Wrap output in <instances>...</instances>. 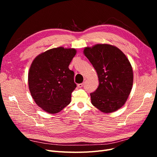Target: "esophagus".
Segmentation results:
<instances>
[{
  "instance_id": "1",
  "label": "esophagus",
  "mask_w": 157,
  "mask_h": 157,
  "mask_svg": "<svg viewBox=\"0 0 157 157\" xmlns=\"http://www.w3.org/2000/svg\"><path fill=\"white\" fill-rule=\"evenodd\" d=\"M86 79H84V82H82V83H80V84H78V86L79 87V88H82L83 86H84V84H85V82H86Z\"/></svg>"
}]
</instances>
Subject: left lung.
Wrapping results in <instances>:
<instances>
[{
    "instance_id": "8db88e82",
    "label": "left lung",
    "mask_w": 157,
    "mask_h": 157,
    "mask_svg": "<svg viewBox=\"0 0 157 157\" xmlns=\"http://www.w3.org/2000/svg\"><path fill=\"white\" fill-rule=\"evenodd\" d=\"M84 54L99 78L98 88L90 93L92 105L105 113L118 110L124 105L132 88L133 71L129 60L121 50L109 44L86 47Z\"/></svg>"
}]
</instances>
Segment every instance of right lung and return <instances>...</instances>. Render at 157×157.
I'll use <instances>...</instances> for the list:
<instances>
[{
    "label": "right lung",
    "instance_id": "add662e5",
    "mask_svg": "<svg viewBox=\"0 0 157 157\" xmlns=\"http://www.w3.org/2000/svg\"><path fill=\"white\" fill-rule=\"evenodd\" d=\"M76 54L73 48H52L33 60L28 75L31 96L44 111L57 113L69 105L77 87L69 65Z\"/></svg>",
    "mask_w": 157,
    "mask_h": 157
}]
</instances>
